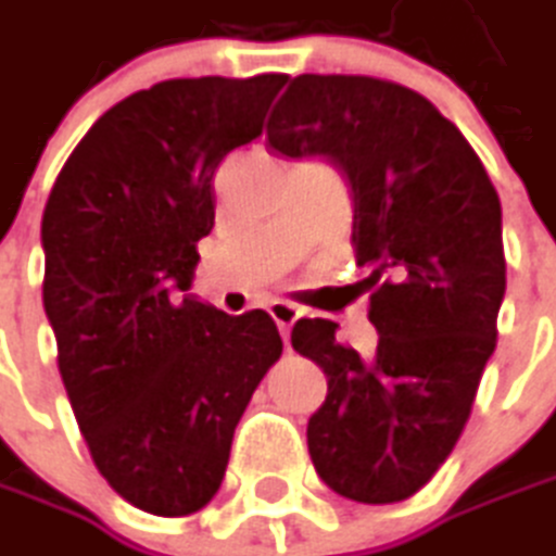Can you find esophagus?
I'll return each instance as SVG.
<instances>
[{"label":"esophagus","instance_id":"1","mask_svg":"<svg viewBox=\"0 0 556 556\" xmlns=\"http://www.w3.org/2000/svg\"><path fill=\"white\" fill-rule=\"evenodd\" d=\"M268 313H271V319L278 323L281 338L288 341V338H291V329H294V323L300 319L298 306H294V303H288V300H271V303H268Z\"/></svg>","mask_w":556,"mask_h":556}]
</instances>
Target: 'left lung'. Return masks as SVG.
I'll list each match as a JSON object with an SVG mask.
<instances>
[{
    "label": "left lung",
    "instance_id": "left-lung-1",
    "mask_svg": "<svg viewBox=\"0 0 556 556\" xmlns=\"http://www.w3.org/2000/svg\"><path fill=\"white\" fill-rule=\"evenodd\" d=\"M265 136L275 154L336 164L351 186L354 256L370 268L374 357L338 344L329 319L291 332L329 379L306 424L309 458L348 500H408L453 453L496 348L500 195L456 126L395 81L298 75Z\"/></svg>",
    "mask_w": 556,
    "mask_h": 556
}]
</instances>
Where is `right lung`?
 <instances>
[{"mask_svg":"<svg viewBox=\"0 0 556 556\" xmlns=\"http://www.w3.org/2000/svg\"><path fill=\"white\" fill-rule=\"evenodd\" d=\"M288 75L170 78L110 106L47 199L43 309L106 484L154 516L218 494L256 386L281 357L265 309L182 294L215 227V170L262 136Z\"/></svg>","mask_w":556,"mask_h":556,"instance_id":"obj_1","label":"right lung"}]
</instances>
